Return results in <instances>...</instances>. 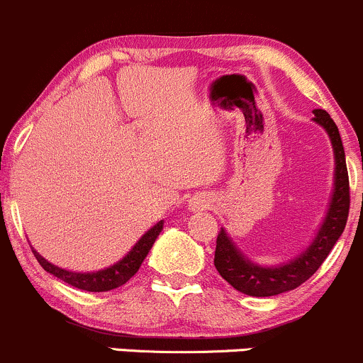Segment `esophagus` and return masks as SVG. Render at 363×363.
<instances>
[{
  "mask_svg": "<svg viewBox=\"0 0 363 363\" xmlns=\"http://www.w3.org/2000/svg\"><path fill=\"white\" fill-rule=\"evenodd\" d=\"M211 196L205 195V193H200V195H195L191 200H189V203H191V208L193 211H205V208L211 207Z\"/></svg>",
  "mask_w": 363,
  "mask_h": 363,
  "instance_id": "34e87169",
  "label": "esophagus"
}]
</instances>
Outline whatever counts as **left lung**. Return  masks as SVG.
Returning <instances> with one entry per match:
<instances>
[{
  "label": "left lung",
  "instance_id": "obj_1",
  "mask_svg": "<svg viewBox=\"0 0 363 363\" xmlns=\"http://www.w3.org/2000/svg\"><path fill=\"white\" fill-rule=\"evenodd\" d=\"M313 121L320 124L327 131L334 149V189H332L330 203L327 214L318 228L316 235L311 240L309 246L295 258L279 265H258L247 258L225 228L219 230L216 240L214 265L225 281H228L235 290L250 296H274L284 291L295 290L302 283H306L314 272L321 267L328 252L335 246L339 237L342 235L344 226L350 212V181H347L346 156H344L342 140L335 123L328 112L316 108L313 111Z\"/></svg>",
  "mask_w": 363,
  "mask_h": 363
}]
</instances>
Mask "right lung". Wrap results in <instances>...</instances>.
I'll list each match as a JSON object with an SVG mask.
<instances>
[{
    "mask_svg": "<svg viewBox=\"0 0 363 363\" xmlns=\"http://www.w3.org/2000/svg\"><path fill=\"white\" fill-rule=\"evenodd\" d=\"M163 223L164 221L161 219L152 228H149L137 240V244L128 251V255H124L119 262L107 267V269L96 270V272H73V270L61 269V267L47 262L40 252H36L35 250H33V252H35L36 259L43 267V270H47V272L52 274L57 279L65 281V283L86 291H111L113 288L123 286L124 283H128L138 272L142 262L149 255L152 244H155V240L158 239L161 230H163Z\"/></svg>",
    "mask_w": 363,
    "mask_h": 363,
    "instance_id": "add662e5",
    "label": "right lung"
}]
</instances>
